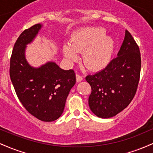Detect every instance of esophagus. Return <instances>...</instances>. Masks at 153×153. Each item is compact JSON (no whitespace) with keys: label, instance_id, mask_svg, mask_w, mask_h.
<instances>
[{"label":"esophagus","instance_id":"obj_1","mask_svg":"<svg viewBox=\"0 0 153 153\" xmlns=\"http://www.w3.org/2000/svg\"><path fill=\"white\" fill-rule=\"evenodd\" d=\"M82 80V77L80 76L79 75H76V81L77 82H80Z\"/></svg>","mask_w":153,"mask_h":153}]
</instances>
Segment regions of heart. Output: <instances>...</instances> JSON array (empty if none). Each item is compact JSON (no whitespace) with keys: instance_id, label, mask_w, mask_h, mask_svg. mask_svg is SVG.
<instances>
[{"instance_id":"b5f03b06","label":"heart","mask_w":153,"mask_h":153,"mask_svg":"<svg viewBox=\"0 0 153 153\" xmlns=\"http://www.w3.org/2000/svg\"><path fill=\"white\" fill-rule=\"evenodd\" d=\"M104 28L85 27L73 33L69 44H65L62 52L68 61H74L77 52H81L82 60L88 69L100 71L109 64L114 52V41L106 36Z\"/></svg>"}]
</instances>
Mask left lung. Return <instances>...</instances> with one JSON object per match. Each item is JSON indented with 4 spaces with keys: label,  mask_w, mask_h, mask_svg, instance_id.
I'll list each match as a JSON object with an SVG mask.
<instances>
[{
    "label": "left lung",
    "mask_w": 153,
    "mask_h": 153,
    "mask_svg": "<svg viewBox=\"0 0 153 153\" xmlns=\"http://www.w3.org/2000/svg\"><path fill=\"white\" fill-rule=\"evenodd\" d=\"M140 70V49L126 30L117 57L104 69L85 78L92 90L88 98L91 111L98 117L108 119L124 110L136 93Z\"/></svg>",
    "instance_id": "1"
}]
</instances>
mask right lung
<instances>
[{
  "instance_id": "right-lung-1",
  "label": "right lung",
  "mask_w": 153,
  "mask_h": 153,
  "mask_svg": "<svg viewBox=\"0 0 153 153\" xmlns=\"http://www.w3.org/2000/svg\"><path fill=\"white\" fill-rule=\"evenodd\" d=\"M42 24L26 29L16 42L10 61V77L19 99L31 115L53 122L62 115L71 89L75 84L73 70L61 69L54 61L31 66L26 50L42 28Z\"/></svg>"
}]
</instances>
